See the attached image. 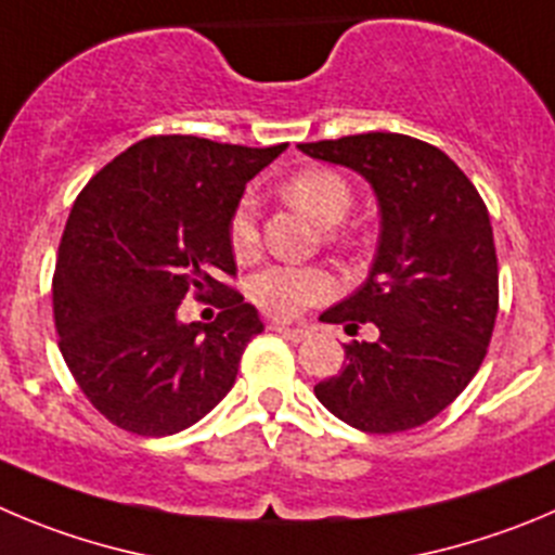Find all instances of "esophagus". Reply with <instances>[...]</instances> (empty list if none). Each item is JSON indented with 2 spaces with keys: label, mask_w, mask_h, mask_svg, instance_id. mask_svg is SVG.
I'll use <instances>...</instances> for the list:
<instances>
[{
  "label": "esophagus",
  "mask_w": 555,
  "mask_h": 555,
  "mask_svg": "<svg viewBox=\"0 0 555 555\" xmlns=\"http://www.w3.org/2000/svg\"><path fill=\"white\" fill-rule=\"evenodd\" d=\"M268 328L276 331V334H282V336H287V339H293V341H301V339H307V336H309L307 325L279 323V320H273V323H268Z\"/></svg>",
  "instance_id": "obj_1"
}]
</instances>
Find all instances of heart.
Here are the masks:
<instances>
[{"instance_id": "heart-1", "label": "heart", "mask_w": 555, "mask_h": 555, "mask_svg": "<svg viewBox=\"0 0 555 555\" xmlns=\"http://www.w3.org/2000/svg\"><path fill=\"white\" fill-rule=\"evenodd\" d=\"M284 196L320 227H336L353 207L348 178L328 167H307L284 183ZM230 248L241 262L260 251V210L251 196L237 199L227 224ZM251 301L273 318H295L336 293V279L320 266H271L248 282Z\"/></svg>"}]
</instances>
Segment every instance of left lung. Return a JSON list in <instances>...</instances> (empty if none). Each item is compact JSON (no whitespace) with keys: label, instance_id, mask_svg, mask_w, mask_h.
Here are the masks:
<instances>
[{"label":"left lung","instance_id":"obj_1","mask_svg":"<svg viewBox=\"0 0 555 555\" xmlns=\"http://www.w3.org/2000/svg\"><path fill=\"white\" fill-rule=\"evenodd\" d=\"M364 175L380 202L370 279L320 314L375 341H348L318 400L345 424L391 435L452 405L488 356L499 314V257L485 199L443 150L405 133H356L298 144Z\"/></svg>","mask_w":555,"mask_h":555}]
</instances>
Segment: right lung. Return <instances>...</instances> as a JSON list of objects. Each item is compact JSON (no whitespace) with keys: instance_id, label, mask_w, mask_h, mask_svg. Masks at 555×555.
I'll use <instances>...</instances> for the list:
<instances>
[{"instance_id":"add662e5","label":"right lung","mask_w":555,"mask_h":555,"mask_svg":"<svg viewBox=\"0 0 555 555\" xmlns=\"http://www.w3.org/2000/svg\"><path fill=\"white\" fill-rule=\"evenodd\" d=\"M287 144L243 147L199 137L131 144L76 196L51 282L67 370L98 413L160 438L214 411L262 331L235 279L227 237L248 180ZM191 292L222 312L177 323Z\"/></svg>"}]
</instances>
